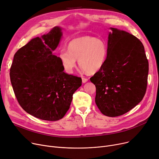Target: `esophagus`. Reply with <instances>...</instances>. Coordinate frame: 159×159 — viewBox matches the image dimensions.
Returning a JSON list of instances; mask_svg holds the SVG:
<instances>
[{"label":"esophagus","mask_w":159,"mask_h":159,"mask_svg":"<svg viewBox=\"0 0 159 159\" xmlns=\"http://www.w3.org/2000/svg\"><path fill=\"white\" fill-rule=\"evenodd\" d=\"M88 80V79L87 78H85V77H82V81L83 83L86 82Z\"/></svg>","instance_id":"1"}]
</instances>
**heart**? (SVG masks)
<instances>
[{
  "label": "heart",
  "instance_id": "obj_1",
  "mask_svg": "<svg viewBox=\"0 0 159 159\" xmlns=\"http://www.w3.org/2000/svg\"><path fill=\"white\" fill-rule=\"evenodd\" d=\"M107 56L106 42L91 36H82L73 39L68 44V51L62 49L59 59L64 71L72 73L76 66V60L86 72L92 74L101 70Z\"/></svg>",
  "mask_w": 159,
  "mask_h": 159
}]
</instances>
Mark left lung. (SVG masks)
Returning a JSON list of instances; mask_svg holds the SVG:
<instances>
[{
	"label": "left lung",
	"instance_id": "1",
	"mask_svg": "<svg viewBox=\"0 0 159 159\" xmlns=\"http://www.w3.org/2000/svg\"><path fill=\"white\" fill-rule=\"evenodd\" d=\"M110 29L106 61L90 80L96 87L98 108L114 117L128 112L143 100L149 64L139 39L125 31Z\"/></svg>",
	"mask_w": 159,
	"mask_h": 159
}]
</instances>
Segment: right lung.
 <instances>
[{
    "label": "right lung",
    "mask_w": 159,
    "mask_h": 159,
    "mask_svg": "<svg viewBox=\"0 0 159 159\" xmlns=\"http://www.w3.org/2000/svg\"><path fill=\"white\" fill-rule=\"evenodd\" d=\"M61 37V28L55 27L41 38L33 39L15 53L10 68L19 104L28 113L44 120L62 119L82 85V79L66 73L59 57L53 54Z\"/></svg>",
    "instance_id": "add662e5"
}]
</instances>
